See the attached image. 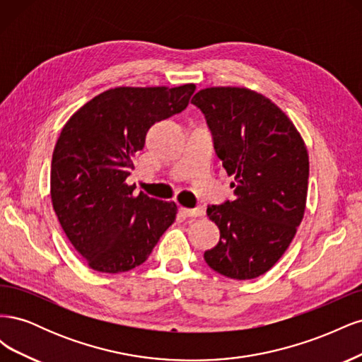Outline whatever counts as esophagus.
<instances>
[{"label":"esophagus","instance_id":"1","mask_svg":"<svg viewBox=\"0 0 362 362\" xmlns=\"http://www.w3.org/2000/svg\"><path fill=\"white\" fill-rule=\"evenodd\" d=\"M180 211L187 217H201V216L205 214V210L202 206H199V208H184V206H181Z\"/></svg>","mask_w":362,"mask_h":362}]
</instances>
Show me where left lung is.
<instances>
[{
    "label": "left lung",
    "instance_id": "obj_1",
    "mask_svg": "<svg viewBox=\"0 0 362 362\" xmlns=\"http://www.w3.org/2000/svg\"><path fill=\"white\" fill-rule=\"evenodd\" d=\"M192 104L206 119L235 194L206 208L221 238L204 258L223 276L258 278L284 255L303 218L308 151L288 116L246 87H208Z\"/></svg>",
    "mask_w": 362,
    "mask_h": 362
}]
</instances>
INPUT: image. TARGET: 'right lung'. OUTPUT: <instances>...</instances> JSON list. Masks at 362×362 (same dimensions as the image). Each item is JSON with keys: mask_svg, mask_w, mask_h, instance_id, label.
<instances>
[{"mask_svg": "<svg viewBox=\"0 0 362 362\" xmlns=\"http://www.w3.org/2000/svg\"><path fill=\"white\" fill-rule=\"evenodd\" d=\"M194 84L115 87L95 96L63 127L52 152L51 201L69 242L87 266L128 272L145 262L177 216L125 182L149 128L181 113Z\"/></svg>", "mask_w": 362, "mask_h": 362, "instance_id": "add662e5", "label": "right lung"}]
</instances>
